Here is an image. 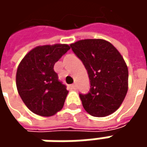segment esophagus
<instances>
[{
  "instance_id": "obj_1",
  "label": "esophagus",
  "mask_w": 147,
  "mask_h": 147,
  "mask_svg": "<svg viewBox=\"0 0 147 147\" xmlns=\"http://www.w3.org/2000/svg\"><path fill=\"white\" fill-rule=\"evenodd\" d=\"M71 89H73V90H75L76 89V85L75 84H72L70 86Z\"/></svg>"
}]
</instances>
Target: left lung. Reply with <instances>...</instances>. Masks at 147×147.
Listing matches in <instances>:
<instances>
[{"mask_svg":"<svg viewBox=\"0 0 147 147\" xmlns=\"http://www.w3.org/2000/svg\"><path fill=\"white\" fill-rule=\"evenodd\" d=\"M82 60L90 79V90L79 94L82 106L91 115L105 117L123 103L128 87V70L119 51L103 39H84L70 45Z\"/></svg>","mask_w":147,"mask_h":147,"instance_id":"8db88e82","label":"left lung"}]
</instances>
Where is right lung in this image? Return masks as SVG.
Wrapping results in <instances>:
<instances>
[{
    "label": "right lung",
    "mask_w": 147,
    "mask_h": 147,
    "mask_svg": "<svg viewBox=\"0 0 147 147\" xmlns=\"http://www.w3.org/2000/svg\"><path fill=\"white\" fill-rule=\"evenodd\" d=\"M69 49L66 44L39 46L21 60L16 73L17 90L34 114L49 117L63 108L69 92L58 79L54 65Z\"/></svg>",
    "instance_id": "obj_1"
}]
</instances>
